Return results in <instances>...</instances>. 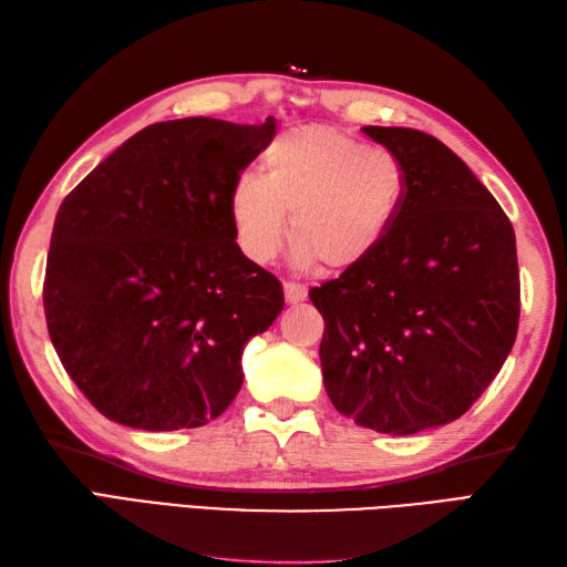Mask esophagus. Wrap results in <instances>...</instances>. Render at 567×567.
Instances as JSON below:
<instances>
[{
  "label": "esophagus",
  "instance_id": "esophagus-1",
  "mask_svg": "<svg viewBox=\"0 0 567 567\" xmlns=\"http://www.w3.org/2000/svg\"><path fill=\"white\" fill-rule=\"evenodd\" d=\"M285 299L289 305H299V301L307 299V287L299 282H285Z\"/></svg>",
  "mask_w": 567,
  "mask_h": 567
}]
</instances>
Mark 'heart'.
Segmentation results:
<instances>
[{
    "label": "heart",
    "mask_w": 567,
    "mask_h": 567,
    "mask_svg": "<svg viewBox=\"0 0 567 567\" xmlns=\"http://www.w3.org/2000/svg\"><path fill=\"white\" fill-rule=\"evenodd\" d=\"M405 195L396 156L336 127H297L262 154V176L241 174L229 219L246 258L268 262L287 234L295 262L326 275L360 268L386 241Z\"/></svg>",
    "instance_id": "1"
}]
</instances>
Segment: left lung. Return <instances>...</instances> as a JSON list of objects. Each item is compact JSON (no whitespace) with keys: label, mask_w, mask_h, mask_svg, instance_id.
I'll return each mask as SVG.
<instances>
[{"label":"left lung","mask_w":567,"mask_h":567,"mask_svg":"<svg viewBox=\"0 0 567 567\" xmlns=\"http://www.w3.org/2000/svg\"><path fill=\"white\" fill-rule=\"evenodd\" d=\"M405 171L396 224L360 268L313 287L323 384L338 413L384 434L462 417L515 346V229L491 190L432 135L362 127Z\"/></svg>","instance_id":"obj_1"}]
</instances>
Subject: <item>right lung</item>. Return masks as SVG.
Masks as SVG:
<instances>
[{"mask_svg":"<svg viewBox=\"0 0 567 567\" xmlns=\"http://www.w3.org/2000/svg\"><path fill=\"white\" fill-rule=\"evenodd\" d=\"M272 135L275 117L154 123L62 200L43 285L48 333L113 423L200 427L239 393L244 348L285 297L236 244L229 193Z\"/></svg>","mask_w":567,"mask_h":567,"instance_id":"add662e5","label":"right lung"}]
</instances>
